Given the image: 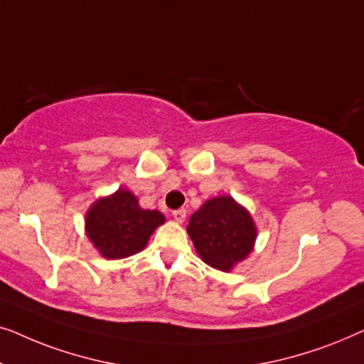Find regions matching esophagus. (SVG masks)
Instances as JSON below:
<instances>
[{"mask_svg":"<svg viewBox=\"0 0 364 364\" xmlns=\"http://www.w3.org/2000/svg\"><path fill=\"white\" fill-rule=\"evenodd\" d=\"M172 217H173V220H176V222L182 223L183 220H186V217H187V210H186V208H178V210H173L172 212Z\"/></svg>","mask_w":364,"mask_h":364,"instance_id":"1","label":"esophagus"}]
</instances>
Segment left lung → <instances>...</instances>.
<instances>
[{
  "label": "left lung",
  "instance_id": "obj_1",
  "mask_svg": "<svg viewBox=\"0 0 364 364\" xmlns=\"http://www.w3.org/2000/svg\"><path fill=\"white\" fill-rule=\"evenodd\" d=\"M187 232L202 260L220 272H230L245 260L257 238L252 215L230 196L203 203L191 217Z\"/></svg>",
  "mask_w": 364,
  "mask_h": 364
}]
</instances>
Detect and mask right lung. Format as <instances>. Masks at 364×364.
<instances>
[{
	"label": "right lung",
	"instance_id": "obj_1",
	"mask_svg": "<svg viewBox=\"0 0 364 364\" xmlns=\"http://www.w3.org/2000/svg\"><path fill=\"white\" fill-rule=\"evenodd\" d=\"M164 222L161 212L146 210L132 192L119 188L92 203L86 213V233L104 258L117 260L144 250Z\"/></svg>",
	"mask_w": 364,
	"mask_h": 364
}]
</instances>
